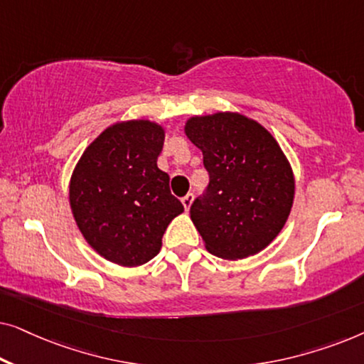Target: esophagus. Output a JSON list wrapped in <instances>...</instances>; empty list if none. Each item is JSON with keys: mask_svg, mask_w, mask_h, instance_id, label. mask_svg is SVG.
<instances>
[{"mask_svg": "<svg viewBox=\"0 0 364 364\" xmlns=\"http://www.w3.org/2000/svg\"><path fill=\"white\" fill-rule=\"evenodd\" d=\"M192 202H193V193H187L186 197H182V205H183V208H186V210L191 208Z\"/></svg>", "mask_w": 364, "mask_h": 364, "instance_id": "34e87169", "label": "esophagus"}]
</instances>
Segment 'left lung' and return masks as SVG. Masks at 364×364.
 <instances>
[{
    "instance_id": "1",
    "label": "left lung",
    "mask_w": 364,
    "mask_h": 364,
    "mask_svg": "<svg viewBox=\"0 0 364 364\" xmlns=\"http://www.w3.org/2000/svg\"><path fill=\"white\" fill-rule=\"evenodd\" d=\"M183 131L210 177L191 207L205 248L227 260L262 252L282 232L295 197L291 166L275 137L238 112L193 116Z\"/></svg>"
}]
</instances>
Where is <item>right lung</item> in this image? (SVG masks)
<instances>
[{
	"mask_svg": "<svg viewBox=\"0 0 364 364\" xmlns=\"http://www.w3.org/2000/svg\"><path fill=\"white\" fill-rule=\"evenodd\" d=\"M166 131L134 119L109 126L89 144L69 182L73 217L86 242L106 260L139 267L152 260L183 205L157 167Z\"/></svg>",
	"mask_w": 364,
	"mask_h": 364,
	"instance_id": "add662e5",
	"label": "right lung"
}]
</instances>
